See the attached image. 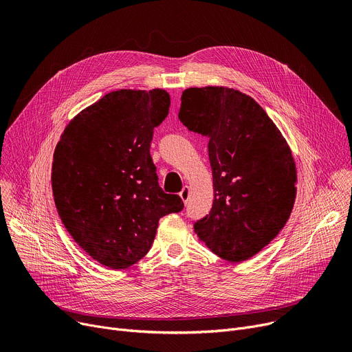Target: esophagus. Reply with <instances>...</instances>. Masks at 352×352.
<instances>
[{
	"instance_id": "esophagus-1",
	"label": "esophagus",
	"mask_w": 352,
	"mask_h": 352,
	"mask_svg": "<svg viewBox=\"0 0 352 352\" xmlns=\"http://www.w3.org/2000/svg\"><path fill=\"white\" fill-rule=\"evenodd\" d=\"M190 194H191V190H190V186H184V188H182V191L179 192V198L182 199V202H185L186 204V201H188L190 199Z\"/></svg>"
}]
</instances>
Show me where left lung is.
<instances>
[{
	"mask_svg": "<svg viewBox=\"0 0 352 352\" xmlns=\"http://www.w3.org/2000/svg\"><path fill=\"white\" fill-rule=\"evenodd\" d=\"M178 117L208 138L214 178L212 208L194 232L222 259L245 262L290 218L297 194L292 150L261 104L235 89H185Z\"/></svg>",
	"mask_w": 352,
	"mask_h": 352,
	"instance_id": "1",
	"label": "left lung"
}]
</instances>
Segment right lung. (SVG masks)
I'll return each mask as SVG.
<instances>
[{
  "instance_id": "add662e5",
  "label": "right lung",
  "mask_w": 352,
  "mask_h": 352,
  "mask_svg": "<svg viewBox=\"0 0 352 352\" xmlns=\"http://www.w3.org/2000/svg\"><path fill=\"white\" fill-rule=\"evenodd\" d=\"M164 89H120L76 114L52 162L58 214L74 241L103 266L127 269L150 250L160 218L184 202L158 185L154 127L170 110Z\"/></svg>"
}]
</instances>
